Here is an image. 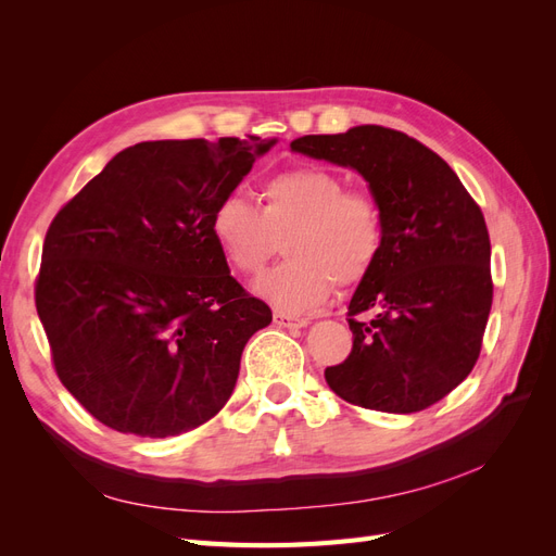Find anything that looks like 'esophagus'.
Masks as SVG:
<instances>
[{"label":"esophagus","mask_w":556,"mask_h":556,"mask_svg":"<svg viewBox=\"0 0 556 556\" xmlns=\"http://www.w3.org/2000/svg\"><path fill=\"white\" fill-rule=\"evenodd\" d=\"M274 323L282 329H301V327H308V319L306 317H294V315H285V313H276L274 315Z\"/></svg>","instance_id":"34e87169"}]
</instances>
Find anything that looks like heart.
I'll return each instance as SVG.
<instances>
[{"label":"heart","instance_id":"heart-1","mask_svg":"<svg viewBox=\"0 0 556 556\" xmlns=\"http://www.w3.org/2000/svg\"><path fill=\"white\" fill-rule=\"evenodd\" d=\"M211 237L239 274H257L285 239L290 260L252 282V292L280 313H306L343 285L371 271L382 250V215L376 201L345 190L341 176L317 166L282 172L262 188V206L239 194L211 211Z\"/></svg>","mask_w":556,"mask_h":556}]
</instances>
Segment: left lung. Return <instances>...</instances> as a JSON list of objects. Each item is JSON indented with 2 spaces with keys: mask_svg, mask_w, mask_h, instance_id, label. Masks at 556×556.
Segmentation results:
<instances>
[{
  "mask_svg": "<svg viewBox=\"0 0 556 556\" xmlns=\"http://www.w3.org/2000/svg\"><path fill=\"white\" fill-rule=\"evenodd\" d=\"M290 148L357 172L382 215V250L348 306L352 352L327 384L371 410L433 406L473 371L490 317L482 211L445 160L396 129L308 134ZM366 309L372 319L357 320Z\"/></svg>",
  "mask_w": 556,
  "mask_h": 556,
  "instance_id": "1",
  "label": "left lung"
}]
</instances>
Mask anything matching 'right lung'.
<instances>
[{"label":"right lung","instance_id":"obj_1","mask_svg":"<svg viewBox=\"0 0 556 556\" xmlns=\"http://www.w3.org/2000/svg\"><path fill=\"white\" fill-rule=\"evenodd\" d=\"M276 141L129 146L55 215L37 313L62 384L102 425L166 439L229 401L271 308L231 278L208 223Z\"/></svg>","mask_w":556,"mask_h":556}]
</instances>
